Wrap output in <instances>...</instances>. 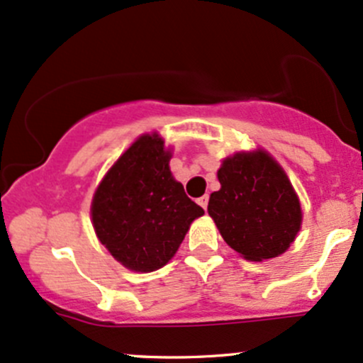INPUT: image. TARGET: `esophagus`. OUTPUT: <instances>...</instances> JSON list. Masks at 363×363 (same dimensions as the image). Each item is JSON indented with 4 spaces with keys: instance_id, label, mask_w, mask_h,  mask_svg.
Instances as JSON below:
<instances>
[{
    "instance_id": "esophagus-1",
    "label": "esophagus",
    "mask_w": 363,
    "mask_h": 363,
    "mask_svg": "<svg viewBox=\"0 0 363 363\" xmlns=\"http://www.w3.org/2000/svg\"><path fill=\"white\" fill-rule=\"evenodd\" d=\"M198 205H201L206 210V206H208V194H203L201 198H198Z\"/></svg>"
}]
</instances>
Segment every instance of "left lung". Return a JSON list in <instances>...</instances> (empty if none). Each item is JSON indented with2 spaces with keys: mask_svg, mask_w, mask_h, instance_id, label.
Returning a JSON list of instances; mask_svg holds the SVG:
<instances>
[{
  "mask_svg": "<svg viewBox=\"0 0 363 363\" xmlns=\"http://www.w3.org/2000/svg\"><path fill=\"white\" fill-rule=\"evenodd\" d=\"M217 177L208 213L227 245L252 262L284 253L300 230L301 208L279 163L262 150L236 153Z\"/></svg>",
  "mask_w": 363,
  "mask_h": 363,
  "instance_id": "1",
  "label": "left lung"
}]
</instances>
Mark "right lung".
<instances>
[{"label": "right lung", "mask_w": 363, "mask_h": 363, "mask_svg": "<svg viewBox=\"0 0 363 363\" xmlns=\"http://www.w3.org/2000/svg\"><path fill=\"white\" fill-rule=\"evenodd\" d=\"M170 151L158 134L141 136L94 193L91 215L101 245L136 272H153L174 257L203 208L170 174Z\"/></svg>", "instance_id": "obj_1"}]
</instances>
